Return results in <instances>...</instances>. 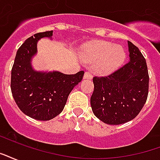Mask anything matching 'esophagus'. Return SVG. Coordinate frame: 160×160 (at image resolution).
Segmentation results:
<instances>
[{"mask_svg": "<svg viewBox=\"0 0 160 160\" xmlns=\"http://www.w3.org/2000/svg\"><path fill=\"white\" fill-rule=\"evenodd\" d=\"M84 79H89V80H91V79H92V75H91L90 72H85V75H84Z\"/></svg>", "mask_w": 160, "mask_h": 160, "instance_id": "34e87169", "label": "esophagus"}]
</instances>
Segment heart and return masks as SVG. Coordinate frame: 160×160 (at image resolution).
I'll list each match as a JSON object with an SVG mask.
<instances>
[{
    "mask_svg": "<svg viewBox=\"0 0 160 160\" xmlns=\"http://www.w3.org/2000/svg\"><path fill=\"white\" fill-rule=\"evenodd\" d=\"M126 53L123 47L112 42H98L89 48L85 59L90 64H97L96 71L100 75H109L123 63Z\"/></svg>",
    "mask_w": 160,
    "mask_h": 160,
    "instance_id": "1",
    "label": "heart"
}]
</instances>
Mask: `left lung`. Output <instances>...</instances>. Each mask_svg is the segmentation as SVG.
<instances>
[{
	"label": "left lung",
	"instance_id": "obj_1",
	"mask_svg": "<svg viewBox=\"0 0 160 160\" xmlns=\"http://www.w3.org/2000/svg\"><path fill=\"white\" fill-rule=\"evenodd\" d=\"M129 62L105 77L93 78L91 97L96 118L110 125L128 122L138 115L148 94V67L137 46L128 41Z\"/></svg>",
	"mask_w": 160,
	"mask_h": 160
}]
</instances>
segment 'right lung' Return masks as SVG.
Returning <instances> with one entry per match:
<instances>
[{
    "label": "right lung",
    "instance_id": "1",
    "mask_svg": "<svg viewBox=\"0 0 160 160\" xmlns=\"http://www.w3.org/2000/svg\"><path fill=\"white\" fill-rule=\"evenodd\" d=\"M52 36L53 31H48L28 38L18 48L12 69L11 90L16 103L24 114L39 121L50 120L62 112L69 93L84 76V71L65 75L33 69L31 61L38 41Z\"/></svg>",
    "mask_w": 160,
    "mask_h": 160
}]
</instances>
